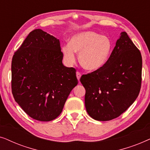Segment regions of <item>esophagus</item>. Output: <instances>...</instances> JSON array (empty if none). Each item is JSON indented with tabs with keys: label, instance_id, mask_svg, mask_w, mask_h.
Masks as SVG:
<instances>
[{
	"label": "esophagus",
	"instance_id": "34e87169",
	"mask_svg": "<svg viewBox=\"0 0 150 150\" xmlns=\"http://www.w3.org/2000/svg\"><path fill=\"white\" fill-rule=\"evenodd\" d=\"M81 74L79 72V71H77L76 72V77L78 80H79V81H80V79H81Z\"/></svg>",
	"mask_w": 150,
	"mask_h": 150
}]
</instances>
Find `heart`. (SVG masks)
<instances>
[{
	"mask_svg": "<svg viewBox=\"0 0 150 150\" xmlns=\"http://www.w3.org/2000/svg\"><path fill=\"white\" fill-rule=\"evenodd\" d=\"M113 50L111 40L106 36L93 31H85L71 37L69 44L62 47L63 57L69 65L75 63L76 52L79 53V61L84 68L98 70L109 60Z\"/></svg>",
	"mask_w": 150,
	"mask_h": 150,
	"instance_id": "b5f03b06",
	"label": "heart"
}]
</instances>
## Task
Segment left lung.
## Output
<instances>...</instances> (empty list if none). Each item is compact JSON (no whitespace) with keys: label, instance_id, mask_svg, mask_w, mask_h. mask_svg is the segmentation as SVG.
<instances>
[{"label":"left lung","instance_id":"obj_1","mask_svg":"<svg viewBox=\"0 0 150 150\" xmlns=\"http://www.w3.org/2000/svg\"><path fill=\"white\" fill-rule=\"evenodd\" d=\"M141 75L140 51L122 32L108 63L80 79L86 90L85 104L89 116L98 121L120 116L138 97Z\"/></svg>","mask_w":150,"mask_h":150}]
</instances>
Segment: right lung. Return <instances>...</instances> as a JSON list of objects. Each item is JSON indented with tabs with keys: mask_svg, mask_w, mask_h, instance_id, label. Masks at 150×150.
I'll return each instance as SVG.
<instances>
[{
	"mask_svg": "<svg viewBox=\"0 0 150 150\" xmlns=\"http://www.w3.org/2000/svg\"><path fill=\"white\" fill-rule=\"evenodd\" d=\"M60 42L41 29L26 37L11 61V90L22 110L34 120L49 122L61 113L78 84L76 69L62 63Z\"/></svg>",
	"mask_w": 150,
	"mask_h": 150,
	"instance_id": "right-lung-1",
	"label": "right lung"
}]
</instances>
